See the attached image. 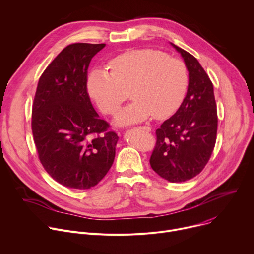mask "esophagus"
<instances>
[{"mask_svg":"<svg viewBox=\"0 0 254 254\" xmlns=\"http://www.w3.org/2000/svg\"><path fill=\"white\" fill-rule=\"evenodd\" d=\"M140 129H143L144 131H147V132H150L151 131V128L149 126H140L139 127Z\"/></svg>","mask_w":254,"mask_h":254,"instance_id":"34e87169","label":"esophagus"}]
</instances>
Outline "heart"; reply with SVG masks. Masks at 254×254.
<instances>
[{"instance_id": "obj_1", "label": "heart", "mask_w": 254, "mask_h": 254, "mask_svg": "<svg viewBox=\"0 0 254 254\" xmlns=\"http://www.w3.org/2000/svg\"><path fill=\"white\" fill-rule=\"evenodd\" d=\"M111 72L94 69L87 81L90 97L104 114L111 115L125 101L133 100L114 119L118 126L142 122L153 116L164 119L181 106L188 87L185 64L165 53L144 48L125 51L109 62Z\"/></svg>"}]
</instances>
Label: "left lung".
Segmentation results:
<instances>
[{"instance_id": "1", "label": "left lung", "mask_w": 254, "mask_h": 254, "mask_svg": "<svg viewBox=\"0 0 254 254\" xmlns=\"http://www.w3.org/2000/svg\"><path fill=\"white\" fill-rule=\"evenodd\" d=\"M189 71L187 95L174 116L156 130L150 157L152 170L171 183L199 175L213 152L217 135V108L213 83L194 56L176 44Z\"/></svg>"}]
</instances>
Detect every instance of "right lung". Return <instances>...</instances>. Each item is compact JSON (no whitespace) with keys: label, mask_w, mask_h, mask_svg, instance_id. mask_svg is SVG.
I'll use <instances>...</instances> for the list:
<instances>
[{"label":"right lung","mask_w":254,"mask_h":254,"mask_svg":"<svg viewBox=\"0 0 254 254\" xmlns=\"http://www.w3.org/2000/svg\"><path fill=\"white\" fill-rule=\"evenodd\" d=\"M106 44L66 46L39 78L32 107V133L39 159L61 185L88 190L114 162L119 137L108 132L87 92L88 67Z\"/></svg>","instance_id":"1"}]
</instances>
